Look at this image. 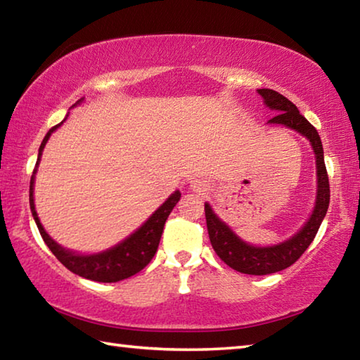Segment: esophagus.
<instances>
[{"label":"esophagus","instance_id":"1","mask_svg":"<svg viewBox=\"0 0 360 360\" xmlns=\"http://www.w3.org/2000/svg\"><path fill=\"white\" fill-rule=\"evenodd\" d=\"M191 187H192V191L197 192V193H205L206 191H208V186H206L203 181H198V179L192 181V186Z\"/></svg>","mask_w":360,"mask_h":360}]
</instances>
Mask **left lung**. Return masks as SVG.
<instances>
[{
	"label": "left lung",
	"mask_w": 360,
	"mask_h": 360,
	"mask_svg": "<svg viewBox=\"0 0 360 360\" xmlns=\"http://www.w3.org/2000/svg\"><path fill=\"white\" fill-rule=\"evenodd\" d=\"M265 105L276 111L275 117L268 120V124L284 125L300 133L313 146L316 155V173H318V193H316V205L313 214L309 216L308 222L303 225L302 230L289 238L288 241L279 243L275 246H252L243 241L240 236L233 233L227 224L219 219L208 203H205L206 227H208L211 246L216 254L230 268L246 273V275H270V273L281 271L284 268L300 259V255L311 245L316 233L321 227L322 219L330 202V187H328V176L324 163V150L318 130L298 112L294 103L289 101L281 94L271 89H259Z\"/></svg>",
	"instance_id": "1"
}]
</instances>
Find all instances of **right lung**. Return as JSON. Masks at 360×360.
Returning a JSON list of instances; mask_svg holds the SVG:
<instances>
[{"label":"right lung","instance_id":"right-lung-1","mask_svg":"<svg viewBox=\"0 0 360 360\" xmlns=\"http://www.w3.org/2000/svg\"><path fill=\"white\" fill-rule=\"evenodd\" d=\"M62 124L63 122H60L58 125L52 127V129L47 131L44 139H42V143L39 146L38 160H36V167L33 169L32 179H30V208H32V214L34 217L36 225H38L42 240H44L47 248L52 251V254L56 255V257L62 262L70 271L76 273V275L82 278L92 279V281H98V283H117V281H122V279H127L133 275H136V273L141 271L155 255L158 243H160V238H162L163 225H165L169 212L173 211L176 203L179 202L181 192L176 191L174 193L169 195L167 202L163 203L160 208H158L154 214H152L148 221H146L141 227L135 231V233H131L129 238H125L124 241L119 243V245L108 249V251L84 255V254H76L70 251V249L62 248L58 243L53 241L51 236L46 233L44 227H42L39 222L38 212L34 210V198H33L34 174H36V168L39 165L42 149H44L47 139L51 138L52 133L56 131Z\"/></svg>","mask_w":360,"mask_h":360}]
</instances>
